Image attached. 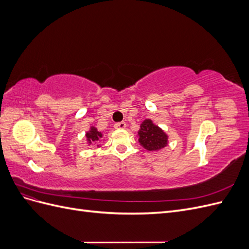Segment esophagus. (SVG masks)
Segmentation results:
<instances>
[{
  "label": "esophagus",
  "instance_id": "esophagus-1",
  "mask_svg": "<svg viewBox=\"0 0 249 249\" xmlns=\"http://www.w3.org/2000/svg\"><path fill=\"white\" fill-rule=\"evenodd\" d=\"M125 126H126V124H125V123H124V122H120V123H117V124H114L115 129H124Z\"/></svg>",
  "mask_w": 249,
  "mask_h": 249
}]
</instances>
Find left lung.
Here are the masks:
<instances>
[{
  "label": "left lung",
  "mask_w": 249,
  "mask_h": 249,
  "mask_svg": "<svg viewBox=\"0 0 249 249\" xmlns=\"http://www.w3.org/2000/svg\"><path fill=\"white\" fill-rule=\"evenodd\" d=\"M140 144L147 150H159L167 145V135L150 119H145L138 132Z\"/></svg>",
  "instance_id": "8db88e82"
}]
</instances>
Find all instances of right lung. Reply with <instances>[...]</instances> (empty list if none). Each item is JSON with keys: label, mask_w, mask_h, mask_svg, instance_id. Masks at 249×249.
Masks as SVG:
<instances>
[{"label": "right lung", "mask_w": 249, "mask_h": 249, "mask_svg": "<svg viewBox=\"0 0 249 249\" xmlns=\"http://www.w3.org/2000/svg\"><path fill=\"white\" fill-rule=\"evenodd\" d=\"M102 137H103V134L97 131V129L94 126H91L90 131L86 133V138L89 144H91L93 142H99Z\"/></svg>", "instance_id": "obj_1"}]
</instances>
